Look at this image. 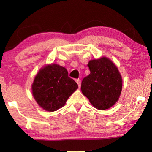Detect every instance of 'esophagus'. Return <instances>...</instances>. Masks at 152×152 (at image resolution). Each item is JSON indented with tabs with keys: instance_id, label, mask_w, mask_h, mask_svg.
<instances>
[{
	"instance_id": "obj_1",
	"label": "esophagus",
	"mask_w": 152,
	"mask_h": 152,
	"mask_svg": "<svg viewBox=\"0 0 152 152\" xmlns=\"http://www.w3.org/2000/svg\"><path fill=\"white\" fill-rule=\"evenodd\" d=\"M76 82L77 83L78 86H79V87H80V86H81V82H80V80H79V79H77V80H76Z\"/></svg>"
}]
</instances>
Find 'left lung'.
Here are the masks:
<instances>
[{"label": "left lung", "instance_id": "8db88e82", "mask_svg": "<svg viewBox=\"0 0 152 152\" xmlns=\"http://www.w3.org/2000/svg\"><path fill=\"white\" fill-rule=\"evenodd\" d=\"M88 66L90 74L83 79L82 92L96 109H109L119 99L121 75L113 62L106 57L91 60Z\"/></svg>", "mask_w": 152, "mask_h": 152}]
</instances>
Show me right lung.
I'll use <instances>...</instances> for the list:
<instances>
[{
    "mask_svg": "<svg viewBox=\"0 0 152 152\" xmlns=\"http://www.w3.org/2000/svg\"><path fill=\"white\" fill-rule=\"evenodd\" d=\"M32 94L38 104L48 111H55L66 104L78 88L64 67L51 64L39 70L32 84Z\"/></svg>",
    "mask_w": 152,
    "mask_h": 152,
    "instance_id": "1",
    "label": "right lung"
}]
</instances>
